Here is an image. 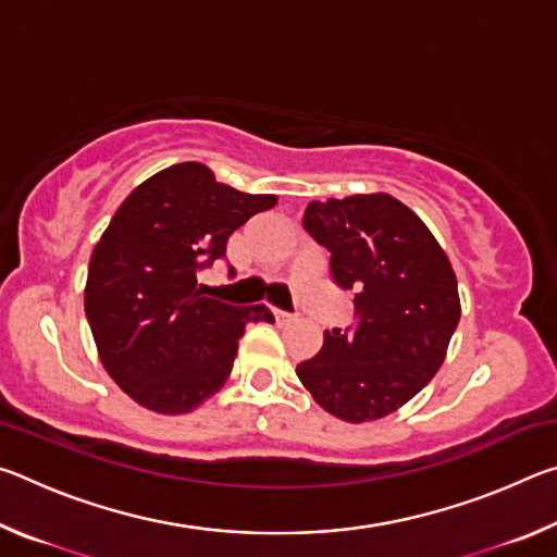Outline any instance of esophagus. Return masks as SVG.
I'll list each match as a JSON object with an SVG mask.
<instances>
[{"label": "esophagus", "mask_w": 557, "mask_h": 557, "mask_svg": "<svg viewBox=\"0 0 557 557\" xmlns=\"http://www.w3.org/2000/svg\"><path fill=\"white\" fill-rule=\"evenodd\" d=\"M272 314H275V319H277V322L280 324H292V322H295V314H287V312H282V309H272Z\"/></svg>", "instance_id": "1"}]
</instances>
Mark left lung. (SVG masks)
Masks as SVG:
<instances>
[{"mask_svg": "<svg viewBox=\"0 0 557 557\" xmlns=\"http://www.w3.org/2000/svg\"><path fill=\"white\" fill-rule=\"evenodd\" d=\"M305 228L332 252L336 285L354 289L358 324L324 332L297 375L319 408L351 422L381 420L435 379L461 317L447 252L391 194L312 201Z\"/></svg>", "mask_w": 557, "mask_h": 557, "instance_id": "1", "label": "left lung"}]
</instances>
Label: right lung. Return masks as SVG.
<instances>
[{
	"label": "right lung",
	"instance_id": "obj_1",
	"mask_svg": "<svg viewBox=\"0 0 557 557\" xmlns=\"http://www.w3.org/2000/svg\"><path fill=\"white\" fill-rule=\"evenodd\" d=\"M275 194L215 182L201 162L166 166L132 188L92 248L86 317L102 369L157 414L199 408L228 381L248 322H272L265 305L206 297L196 270Z\"/></svg>",
	"mask_w": 557,
	"mask_h": 557
}]
</instances>
